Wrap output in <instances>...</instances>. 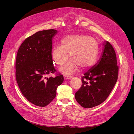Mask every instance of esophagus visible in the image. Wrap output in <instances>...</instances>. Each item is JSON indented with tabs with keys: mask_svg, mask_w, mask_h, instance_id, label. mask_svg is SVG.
<instances>
[{
	"mask_svg": "<svg viewBox=\"0 0 134 134\" xmlns=\"http://www.w3.org/2000/svg\"><path fill=\"white\" fill-rule=\"evenodd\" d=\"M64 77L66 79H67V80H69V79H70L72 78V77L71 76H68V75H65L64 76Z\"/></svg>",
	"mask_w": 134,
	"mask_h": 134,
	"instance_id": "obj_1",
	"label": "esophagus"
}]
</instances>
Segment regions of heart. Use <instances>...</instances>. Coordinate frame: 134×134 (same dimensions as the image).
I'll list each match as a JSON object with an SVG mask.
<instances>
[{
    "mask_svg": "<svg viewBox=\"0 0 134 134\" xmlns=\"http://www.w3.org/2000/svg\"><path fill=\"white\" fill-rule=\"evenodd\" d=\"M99 45L94 38L84 35H69L62 40V46L53 48L51 56L54 64L58 67L70 60L60 70L67 74L73 73L77 68L85 69L92 66L96 60Z\"/></svg>",
    "mask_w": 134,
    "mask_h": 134,
    "instance_id": "obj_1",
    "label": "heart"
}]
</instances>
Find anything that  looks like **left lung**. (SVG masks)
<instances>
[{
  "label": "left lung",
  "instance_id": "left-lung-1",
  "mask_svg": "<svg viewBox=\"0 0 134 134\" xmlns=\"http://www.w3.org/2000/svg\"><path fill=\"white\" fill-rule=\"evenodd\" d=\"M104 46L101 58L82 77V86L75 93L76 100L83 108L103 103L117 81L119 67L115 51L108 41Z\"/></svg>",
  "mask_w": 134,
  "mask_h": 134
}]
</instances>
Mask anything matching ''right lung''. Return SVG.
Returning <instances> with one entry per match:
<instances>
[{
  "label": "right lung",
  "instance_id": "right-lung-1",
  "mask_svg": "<svg viewBox=\"0 0 134 134\" xmlns=\"http://www.w3.org/2000/svg\"><path fill=\"white\" fill-rule=\"evenodd\" d=\"M57 31H39L27 37L19 48L16 59V79L22 94L32 104L46 107L55 97L56 90L64 81L57 72L51 56L52 39ZM56 73V77L46 76Z\"/></svg>",
  "mask_w": 134,
  "mask_h": 134
}]
</instances>
